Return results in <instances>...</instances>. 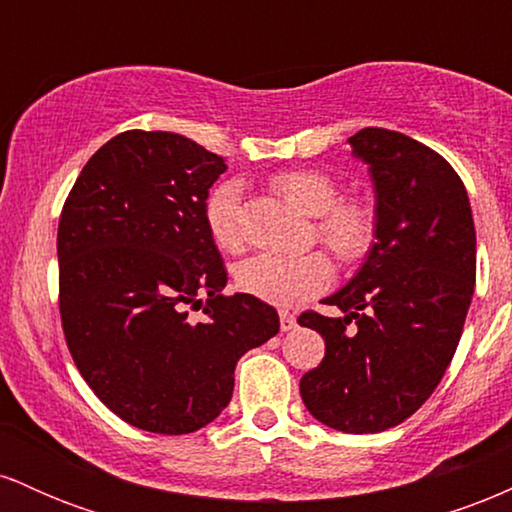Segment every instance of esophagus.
Returning a JSON list of instances; mask_svg holds the SVG:
<instances>
[{
    "mask_svg": "<svg viewBox=\"0 0 512 512\" xmlns=\"http://www.w3.org/2000/svg\"><path fill=\"white\" fill-rule=\"evenodd\" d=\"M279 325H281V332L296 330V315L289 313V310H279Z\"/></svg>",
    "mask_w": 512,
    "mask_h": 512,
    "instance_id": "1",
    "label": "esophagus"
}]
</instances>
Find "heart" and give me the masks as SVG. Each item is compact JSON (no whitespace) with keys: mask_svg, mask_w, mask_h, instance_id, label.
I'll return each mask as SVG.
<instances>
[{"mask_svg":"<svg viewBox=\"0 0 512 512\" xmlns=\"http://www.w3.org/2000/svg\"><path fill=\"white\" fill-rule=\"evenodd\" d=\"M274 190L293 209L315 219V231L322 243L342 260H358L373 243V214L358 202H337L339 192L332 178L317 170H284L274 175ZM240 199L243 187L236 180L216 185L204 204V221L221 250H238ZM332 281V264L322 252L279 255L260 252L238 264L236 284L264 303L293 305L305 296L322 291Z\"/></svg>","mask_w":512,"mask_h":512,"instance_id":"heart-1","label":"heart"}]
</instances>
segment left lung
Segmentation results:
<instances>
[{"label":"left lung","mask_w":512,"mask_h":512,"mask_svg":"<svg viewBox=\"0 0 512 512\" xmlns=\"http://www.w3.org/2000/svg\"><path fill=\"white\" fill-rule=\"evenodd\" d=\"M375 192V243L327 305L303 313L325 339L301 378L310 414L344 433H378L431 397L460 344L477 279V233L460 175L436 151L383 127L349 139Z\"/></svg>","instance_id":"left-lung-1"}]
</instances>
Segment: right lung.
<instances>
[{"instance_id":"add662e5","label":"right lung","mask_w":512,"mask_h":512,"mask_svg":"<svg viewBox=\"0 0 512 512\" xmlns=\"http://www.w3.org/2000/svg\"><path fill=\"white\" fill-rule=\"evenodd\" d=\"M221 156L175 132H122L76 178L60 216V313L76 368L122 421L163 436L211 424L245 351L279 332L272 305L221 296L204 221ZM208 298L201 301V296ZM204 304L192 323L186 305Z\"/></svg>"}]
</instances>
